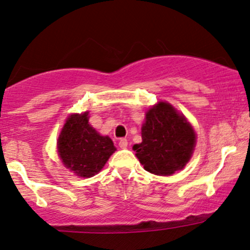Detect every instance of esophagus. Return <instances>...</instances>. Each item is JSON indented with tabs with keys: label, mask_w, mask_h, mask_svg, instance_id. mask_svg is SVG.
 <instances>
[{
	"label": "esophagus",
	"mask_w": 250,
	"mask_h": 250,
	"mask_svg": "<svg viewBox=\"0 0 250 250\" xmlns=\"http://www.w3.org/2000/svg\"><path fill=\"white\" fill-rule=\"evenodd\" d=\"M119 146L121 148H125L128 146V141L125 140V138H121V140L119 141Z\"/></svg>",
	"instance_id": "1"
}]
</instances>
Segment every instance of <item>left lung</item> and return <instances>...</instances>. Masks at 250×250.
Returning <instances> with one entry per match:
<instances>
[{"label":"left lung","mask_w":250,"mask_h":250,"mask_svg":"<svg viewBox=\"0 0 250 250\" xmlns=\"http://www.w3.org/2000/svg\"><path fill=\"white\" fill-rule=\"evenodd\" d=\"M196 134L181 113L168 103H158L145 114L142 143L132 148L144 169L156 175H170L189 162Z\"/></svg>","instance_id":"1"}]
</instances>
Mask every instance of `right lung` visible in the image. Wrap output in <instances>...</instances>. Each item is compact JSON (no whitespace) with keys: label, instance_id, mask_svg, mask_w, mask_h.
Here are the masks:
<instances>
[{"label":"right lung","instance_id":"1","mask_svg":"<svg viewBox=\"0 0 250 250\" xmlns=\"http://www.w3.org/2000/svg\"><path fill=\"white\" fill-rule=\"evenodd\" d=\"M116 147L108 136H102L88 123V112L71 114L58 140L63 165L81 178L99 173Z\"/></svg>","mask_w":250,"mask_h":250}]
</instances>
